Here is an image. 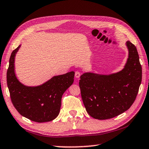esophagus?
I'll list each match as a JSON object with an SVG mask.
<instances>
[{"label":"esophagus","instance_id":"obj_1","mask_svg":"<svg viewBox=\"0 0 149 149\" xmlns=\"http://www.w3.org/2000/svg\"><path fill=\"white\" fill-rule=\"evenodd\" d=\"M80 75H81L80 72H75V77H76V78H79V77H80Z\"/></svg>","mask_w":149,"mask_h":149}]
</instances>
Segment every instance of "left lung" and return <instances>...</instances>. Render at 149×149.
<instances>
[{"label": "left lung", "mask_w": 149, "mask_h": 149, "mask_svg": "<svg viewBox=\"0 0 149 149\" xmlns=\"http://www.w3.org/2000/svg\"><path fill=\"white\" fill-rule=\"evenodd\" d=\"M129 56L124 68L116 74L85 73L79 82L87 112L98 120L114 118L127 110L134 102L142 80V68L135 46L126 42Z\"/></svg>", "instance_id": "8db88e82"}]
</instances>
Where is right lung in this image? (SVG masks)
Segmentation results:
<instances>
[{
	"mask_svg": "<svg viewBox=\"0 0 149 149\" xmlns=\"http://www.w3.org/2000/svg\"><path fill=\"white\" fill-rule=\"evenodd\" d=\"M20 46L12 51L6 79L11 101L20 114L35 122H47L59 114L62 97L74 83V72L54 76L44 84L27 87L22 84L14 72V58Z\"/></svg>",
	"mask_w": 149,
	"mask_h": 149,
	"instance_id": "add662e5",
	"label": "right lung"
}]
</instances>
